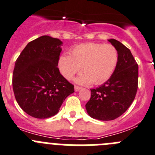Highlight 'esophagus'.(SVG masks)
<instances>
[{
  "label": "esophagus",
  "mask_w": 155,
  "mask_h": 155,
  "mask_svg": "<svg viewBox=\"0 0 155 155\" xmlns=\"http://www.w3.org/2000/svg\"><path fill=\"white\" fill-rule=\"evenodd\" d=\"M82 89V88L81 87H79V86H75L74 87V89H75V91H76V92H79V90H80V89Z\"/></svg>",
  "instance_id": "34e87169"
}]
</instances>
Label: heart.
I'll list each match as a JSON object with an SVG mask.
<instances>
[{
    "label": "heart",
    "mask_w": 155,
    "mask_h": 155,
    "mask_svg": "<svg viewBox=\"0 0 155 155\" xmlns=\"http://www.w3.org/2000/svg\"><path fill=\"white\" fill-rule=\"evenodd\" d=\"M118 61V51L112 45L86 43L73 47L70 55L62 54L58 59L57 66L65 79H73L82 67L84 73L76 78V82L100 85L112 76Z\"/></svg>",
    "instance_id": "1"
}]
</instances>
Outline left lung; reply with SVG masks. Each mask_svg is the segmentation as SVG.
<instances>
[{"instance_id": "left-lung-1", "label": "left lung", "mask_w": 155, "mask_h": 155, "mask_svg": "<svg viewBox=\"0 0 155 155\" xmlns=\"http://www.w3.org/2000/svg\"><path fill=\"white\" fill-rule=\"evenodd\" d=\"M118 51V61L113 74L96 89H91L86 108L90 117L111 121L121 116L134 101L138 83V66L129 49L115 39H109Z\"/></svg>"}]
</instances>
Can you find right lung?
<instances>
[{"label":"right lung","mask_w":155,"mask_h":155,"mask_svg":"<svg viewBox=\"0 0 155 155\" xmlns=\"http://www.w3.org/2000/svg\"><path fill=\"white\" fill-rule=\"evenodd\" d=\"M63 42L42 36L26 46L16 60L13 89L23 110L36 118L56 115L66 98L74 92L57 67Z\"/></svg>","instance_id":"1"}]
</instances>
